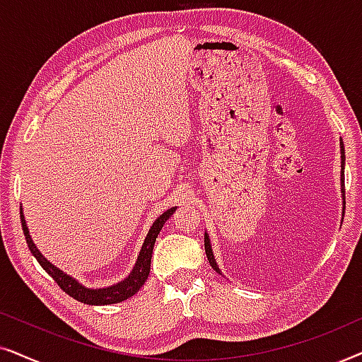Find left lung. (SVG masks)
<instances>
[{
  "mask_svg": "<svg viewBox=\"0 0 362 362\" xmlns=\"http://www.w3.org/2000/svg\"><path fill=\"white\" fill-rule=\"evenodd\" d=\"M341 165H343V177H341V182H343V192H344V146H343V141H341ZM204 249H206V255H207V260H209L211 267L216 272H219V269H217V265H216L214 255H212L211 242H209V237H207V234L204 235ZM219 274H221V272H219Z\"/></svg>",
  "mask_w": 362,
  "mask_h": 362,
  "instance_id": "left-lung-1",
  "label": "left lung"
}]
</instances>
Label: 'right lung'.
<instances>
[{"label": "right lung", "mask_w": 362, "mask_h": 362, "mask_svg": "<svg viewBox=\"0 0 362 362\" xmlns=\"http://www.w3.org/2000/svg\"><path fill=\"white\" fill-rule=\"evenodd\" d=\"M175 211L176 207H171V209L163 212V214L153 222L151 229L148 232L145 242H143L140 255H138V260L135 267H133L132 274L128 275L125 280L120 281V284L108 286V288H98V290L86 288V286H82L78 281L74 280L72 276H69L67 274H64L62 270H59L57 267H54L51 262H47V259H44L41 252L37 250V247L34 245L31 235H29L23 211H21V224H23V232H24V237H26L28 247L29 250H31V254L36 257L39 265H41L42 269L46 270L54 280H56V284L61 286L69 296H72L74 300L81 301V303H86V305H112V303H120V301L130 298V296L135 295L136 291L141 288L143 284H145L148 275H150L151 254H153V247H155L156 237L160 234L163 224L170 219Z\"/></svg>", "instance_id": "add662e5"}]
</instances>
